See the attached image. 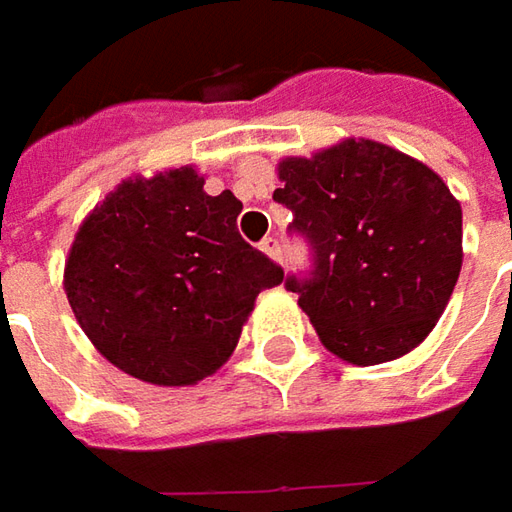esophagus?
Listing matches in <instances>:
<instances>
[{"label":"esophagus","instance_id":"obj_1","mask_svg":"<svg viewBox=\"0 0 512 512\" xmlns=\"http://www.w3.org/2000/svg\"><path fill=\"white\" fill-rule=\"evenodd\" d=\"M259 247H262V253L270 256L273 262H282V245H279V239H276V236H267L265 242H262Z\"/></svg>","mask_w":512,"mask_h":512}]
</instances>
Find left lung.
Segmentation results:
<instances>
[{
  "instance_id": "left-lung-1",
  "label": "left lung",
  "mask_w": 512,
  "mask_h": 512,
  "mask_svg": "<svg viewBox=\"0 0 512 512\" xmlns=\"http://www.w3.org/2000/svg\"><path fill=\"white\" fill-rule=\"evenodd\" d=\"M273 199L313 253L287 276L330 353L393 362L436 327L462 270V205L439 173L382 142L344 139L279 162Z\"/></svg>"
}]
</instances>
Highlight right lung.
I'll return each mask as SVG.
<instances>
[{
    "label": "right lung",
    "instance_id": "obj_1",
    "mask_svg": "<svg viewBox=\"0 0 512 512\" xmlns=\"http://www.w3.org/2000/svg\"><path fill=\"white\" fill-rule=\"evenodd\" d=\"M193 168L128 179L93 207L65 293L93 347L133 379L196 384L230 359L256 296L285 270L239 236L242 202Z\"/></svg>",
    "mask_w": 512,
    "mask_h": 512
}]
</instances>
